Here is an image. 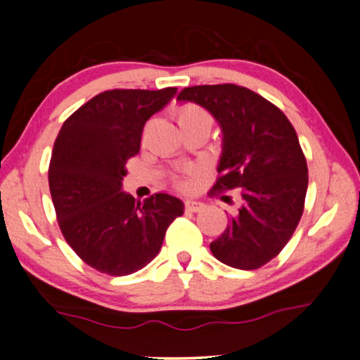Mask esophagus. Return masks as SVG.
<instances>
[{
	"instance_id": "1",
	"label": "esophagus",
	"mask_w": 360,
	"mask_h": 360,
	"mask_svg": "<svg viewBox=\"0 0 360 360\" xmlns=\"http://www.w3.org/2000/svg\"><path fill=\"white\" fill-rule=\"evenodd\" d=\"M206 208V206L201 203V201H193V200H188L185 201V210L186 211H191V213H201Z\"/></svg>"
}]
</instances>
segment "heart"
Segmentation results:
<instances>
[{
    "label": "heart",
    "instance_id": "heart-1",
    "mask_svg": "<svg viewBox=\"0 0 360 360\" xmlns=\"http://www.w3.org/2000/svg\"><path fill=\"white\" fill-rule=\"evenodd\" d=\"M175 117H176V122H179L180 129L184 132L193 129V127H198V126H206L211 129V124H213V117H211L210 112L206 111L205 108L193 105V103H185V105L176 108ZM185 174H188V170H186ZM176 181H179V185H181V186L186 185L185 175L176 176Z\"/></svg>",
    "mask_w": 360,
    "mask_h": 360
}]
</instances>
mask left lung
<instances>
[{
    "label": "left lung",
    "instance_id": "obj_1",
    "mask_svg": "<svg viewBox=\"0 0 360 360\" xmlns=\"http://www.w3.org/2000/svg\"><path fill=\"white\" fill-rule=\"evenodd\" d=\"M176 100L206 108L219 122L223 155L213 190L238 188L243 201L211 252L229 267H262L287 245L303 214L308 167L297 131L274 103L233 83L184 88Z\"/></svg>",
    "mask_w": 360,
    "mask_h": 360
}]
</instances>
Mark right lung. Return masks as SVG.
I'll return each instance as SVG.
<instances>
[{
	"instance_id": "obj_1",
	"label": "right lung",
	"mask_w": 360,
	"mask_h": 360,
	"mask_svg": "<svg viewBox=\"0 0 360 360\" xmlns=\"http://www.w3.org/2000/svg\"><path fill=\"white\" fill-rule=\"evenodd\" d=\"M176 93L108 90L63 122L49 164V188L63 238L98 272L122 277L159 254L165 231L184 214L175 196L144 201L121 191L126 162L141 149L146 121Z\"/></svg>"
}]
</instances>
